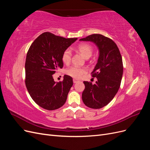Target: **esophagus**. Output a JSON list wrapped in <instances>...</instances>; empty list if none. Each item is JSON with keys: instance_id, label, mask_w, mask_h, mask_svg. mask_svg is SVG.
I'll return each mask as SVG.
<instances>
[{"instance_id": "1", "label": "esophagus", "mask_w": 150, "mask_h": 150, "mask_svg": "<svg viewBox=\"0 0 150 150\" xmlns=\"http://www.w3.org/2000/svg\"><path fill=\"white\" fill-rule=\"evenodd\" d=\"M78 80H77V79H73V83L75 84V83H77L78 82Z\"/></svg>"}]
</instances>
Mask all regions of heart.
Here are the masks:
<instances>
[{"mask_svg": "<svg viewBox=\"0 0 150 150\" xmlns=\"http://www.w3.org/2000/svg\"><path fill=\"white\" fill-rule=\"evenodd\" d=\"M76 50L86 59L89 58L92 55L93 48L91 44L88 43H81L76 47ZM72 54L69 49H66L62 54V61L65 64H69L71 60ZM87 72L86 67H79L72 66L66 69V73L72 78L79 79L81 76Z\"/></svg>", "mask_w": 150, "mask_h": 150, "instance_id": "heart-1", "label": "heart"}]
</instances>
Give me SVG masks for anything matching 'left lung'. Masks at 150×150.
Returning a JSON list of instances; mask_svg holds the SVG:
<instances>
[{"label": "left lung", "mask_w": 150, "mask_h": 150, "mask_svg": "<svg viewBox=\"0 0 150 150\" xmlns=\"http://www.w3.org/2000/svg\"><path fill=\"white\" fill-rule=\"evenodd\" d=\"M80 40L91 41L99 49L98 62L91 72L98 81L94 84L84 81L82 99L88 107L100 109L106 106L118 91L123 72L122 57L116 43L101 34L90 35Z\"/></svg>", "instance_id": "obj_1"}]
</instances>
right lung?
I'll return each instance as SVG.
<instances>
[{
    "label": "right lung",
    "mask_w": 150,
    "mask_h": 150,
    "mask_svg": "<svg viewBox=\"0 0 150 150\" xmlns=\"http://www.w3.org/2000/svg\"><path fill=\"white\" fill-rule=\"evenodd\" d=\"M78 38L66 39L51 33L40 34L27 53L25 83L34 101L47 110L62 107L73 84L71 76L55 82L53 74L63 67L62 54Z\"/></svg>",
    "instance_id": "add662e5"
}]
</instances>
